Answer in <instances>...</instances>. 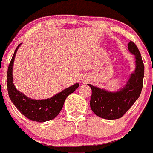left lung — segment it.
I'll list each match as a JSON object with an SVG mask.
<instances>
[{
	"instance_id": "obj_1",
	"label": "left lung",
	"mask_w": 153,
	"mask_h": 153,
	"mask_svg": "<svg viewBox=\"0 0 153 153\" xmlns=\"http://www.w3.org/2000/svg\"><path fill=\"white\" fill-rule=\"evenodd\" d=\"M128 50L135 56V68L128 81L117 91H109L88 84L92 90L91 108L97 116L105 119L122 117L138 99L143 87L144 65L141 53L133 42L128 43Z\"/></svg>"
}]
</instances>
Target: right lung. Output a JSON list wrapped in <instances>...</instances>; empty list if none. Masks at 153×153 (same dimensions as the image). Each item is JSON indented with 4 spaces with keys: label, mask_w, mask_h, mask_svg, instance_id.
<instances>
[{
    "label": "right lung",
    "mask_w": 153,
    "mask_h": 153,
    "mask_svg": "<svg viewBox=\"0 0 153 153\" xmlns=\"http://www.w3.org/2000/svg\"><path fill=\"white\" fill-rule=\"evenodd\" d=\"M20 45L21 43L15 49L8 68L7 90L9 98L18 111L30 120L38 122L51 120L61 111L68 96L74 92L79 85L76 83L46 100H33L26 97L15 88L12 76L15 58Z\"/></svg>",
    "instance_id": "1"
}]
</instances>
